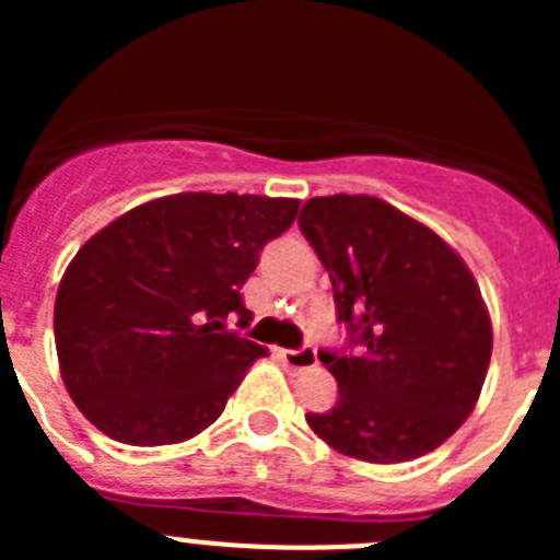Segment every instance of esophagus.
<instances>
[{"label":"esophagus","instance_id":"34e87169","mask_svg":"<svg viewBox=\"0 0 560 560\" xmlns=\"http://www.w3.org/2000/svg\"><path fill=\"white\" fill-rule=\"evenodd\" d=\"M283 359L291 370H308L319 364V359H316V348H308V345L300 350H283Z\"/></svg>","mask_w":560,"mask_h":560}]
</instances>
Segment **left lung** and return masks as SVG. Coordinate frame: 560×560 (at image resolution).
Returning <instances> with one entry per match:
<instances>
[{
	"instance_id": "1",
	"label": "left lung",
	"mask_w": 560,
	"mask_h": 560,
	"mask_svg": "<svg viewBox=\"0 0 560 560\" xmlns=\"http://www.w3.org/2000/svg\"><path fill=\"white\" fill-rule=\"evenodd\" d=\"M300 230L355 348L319 353L339 400L305 415L308 427L364 463L434 452L474 412L491 364V316L474 275L438 232L375 196L305 201Z\"/></svg>"
}]
</instances>
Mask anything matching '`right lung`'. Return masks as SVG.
I'll return each mask as SVG.
<instances>
[{
	"label": "right lung",
	"instance_id": "add662e5",
	"mask_svg": "<svg viewBox=\"0 0 560 560\" xmlns=\"http://www.w3.org/2000/svg\"><path fill=\"white\" fill-rule=\"evenodd\" d=\"M300 201L176 192L122 212L78 249L56 296V350L75 407L128 446L207 429L266 350L224 330L241 285Z\"/></svg>",
	"mask_w": 560,
	"mask_h": 560
}]
</instances>
